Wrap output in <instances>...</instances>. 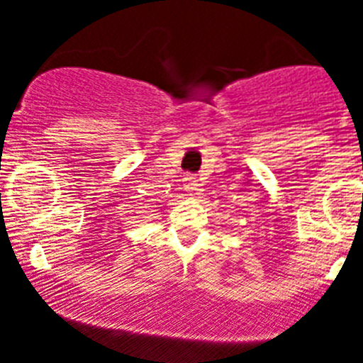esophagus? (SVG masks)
Instances as JSON below:
<instances>
[{
    "mask_svg": "<svg viewBox=\"0 0 363 363\" xmlns=\"http://www.w3.org/2000/svg\"><path fill=\"white\" fill-rule=\"evenodd\" d=\"M198 179L194 176H185L184 178V191L187 192V196H192L198 191Z\"/></svg>",
    "mask_w": 363,
    "mask_h": 363,
    "instance_id": "34e87169",
    "label": "esophagus"
}]
</instances>
